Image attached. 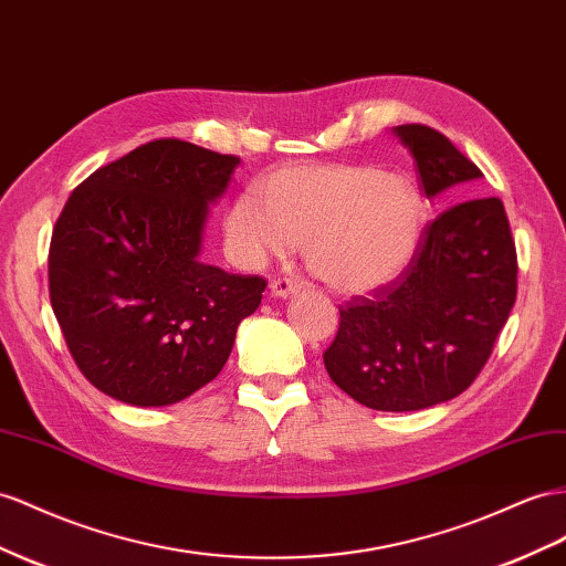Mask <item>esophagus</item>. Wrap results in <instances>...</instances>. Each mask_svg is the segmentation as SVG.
Returning a JSON list of instances; mask_svg holds the SVG:
<instances>
[{
  "label": "esophagus",
  "mask_w": 566,
  "mask_h": 566,
  "mask_svg": "<svg viewBox=\"0 0 566 566\" xmlns=\"http://www.w3.org/2000/svg\"><path fill=\"white\" fill-rule=\"evenodd\" d=\"M271 295L273 297H290V295H295V290H297V283L295 281H290V279H279V281H273L271 285Z\"/></svg>",
  "instance_id": "34e87169"
}]
</instances>
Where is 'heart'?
Segmentation results:
<instances>
[{"label": "heart", "mask_w": 566, "mask_h": 566, "mask_svg": "<svg viewBox=\"0 0 566 566\" xmlns=\"http://www.w3.org/2000/svg\"><path fill=\"white\" fill-rule=\"evenodd\" d=\"M256 196L238 197L223 219L228 250L245 266L304 242V262L331 290L366 295L392 283L419 250L426 207L405 176L295 164L259 180Z\"/></svg>", "instance_id": "heart-1"}]
</instances>
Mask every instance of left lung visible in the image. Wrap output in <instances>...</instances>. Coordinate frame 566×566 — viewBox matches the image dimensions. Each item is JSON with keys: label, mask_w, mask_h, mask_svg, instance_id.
I'll list each match as a JSON object with an SVG mask.
<instances>
[{"label": "left lung", "mask_w": 566, "mask_h": 566, "mask_svg": "<svg viewBox=\"0 0 566 566\" xmlns=\"http://www.w3.org/2000/svg\"><path fill=\"white\" fill-rule=\"evenodd\" d=\"M392 133L415 157L429 200L483 174L446 135ZM516 300V250L497 197H471L426 226L419 250L392 283L340 307L324 353L331 380L359 405L417 411L464 392L493 353Z\"/></svg>", "instance_id": "left-lung-1"}]
</instances>
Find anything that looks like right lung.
Masks as SVG:
<instances>
[{
  "mask_svg": "<svg viewBox=\"0 0 566 566\" xmlns=\"http://www.w3.org/2000/svg\"><path fill=\"white\" fill-rule=\"evenodd\" d=\"M238 157L155 140L85 178L50 245V300L71 355L104 395L164 407L219 376L266 281L202 262L209 205Z\"/></svg>",
  "mask_w": 566,
  "mask_h": 566,
  "instance_id": "right-lung-1",
  "label": "right lung"
}]
</instances>
